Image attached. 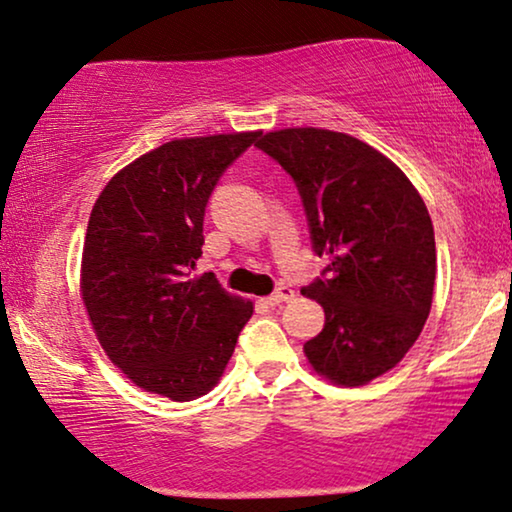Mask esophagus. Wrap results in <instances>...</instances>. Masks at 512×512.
<instances>
[{
    "label": "esophagus",
    "instance_id": "1",
    "mask_svg": "<svg viewBox=\"0 0 512 512\" xmlns=\"http://www.w3.org/2000/svg\"><path fill=\"white\" fill-rule=\"evenodd\" d=\"M292 297H295V290L288 288V285H283V288H278V290L274 292V295L267 297V304H269V306H281V304H285V302H290Z\"/></svg>",
    "mask_w": 512,
    "mask_h": 512
}]
</instances>
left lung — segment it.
<instances>
[{"mask_svg": "<svg viewBox=\"0 0 512 512\" xmlns=\"http://www.w3.org/2000/svg\"><path fill=\"white\" fill-rule=\"evenodd\" d=\"M255 147L292 177L311 248L330 260L302 290L325 309L306 358L335 384L363 386L403 360L431 311L435 236L426 203L403 170L346 133L285 128Z\"/></svg>", "mask_w": 512, "mask_h": 512, "instance_id": "1", "label": "left lung"}]
</instances>
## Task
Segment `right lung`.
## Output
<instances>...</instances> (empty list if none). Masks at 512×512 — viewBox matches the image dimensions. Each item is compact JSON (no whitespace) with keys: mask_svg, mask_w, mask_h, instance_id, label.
<instances>
[{"mask_svg":"<svg viewBox=\"0 0 512 512\" xmlns=\"http://www.w3.org/2000/svg\"><path fill=\"white\" fill-rule=\"evenodd\" d=\"M260 133L173 140L119 170L95 201L81 297L109 360L170 400L222 377L252 304L192 276L210 194Z\"/></svg>","mask_w":512,"mask_h":512,"instance_id":"right-lung-1","label":"right lung"}]
</instances>
